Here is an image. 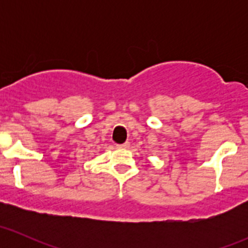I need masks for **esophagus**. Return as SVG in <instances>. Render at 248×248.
I'll use <instances>...</instances> for the list:
<instances>
[{
  "label": "esophagus",
  "mask_w": 248,
  "mask_h": 248,
  "mask_svg": "<svg viewBox=\"0 0 248 248\" xmlns=\"http://www.w3.org/2000/svg\"><path fill=\"white\" fill-rule=\"evenodd\" d=\"M117 147H119V149H128V147H129V142H124V144L117 145Z\"/></svg>",
  "instance_id": "34e87169"
}]
</instances>
